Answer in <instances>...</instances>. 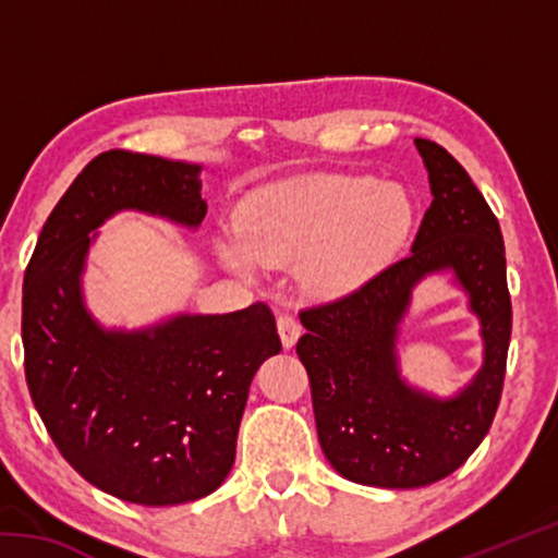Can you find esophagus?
<instances>
[{
    "instance_id": "34e87169",
    "label": "esophagus",
    "mask_w": 558,
    "mask_h": 558,
    "mask_svg": "<svg viewBox=\"0 0 558 558\" xmlns=\"http://www.w3.org/2000/svg\"><path fill=\"white\" fill-rule=\"evenodd\" d=\"M278 332H280V339H282V347L290 349L292 344L298 342V337L302 332L300 319L295 315H290V313L278 315Z\"/></svg>"
}]
</instances>
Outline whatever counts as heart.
Returning <instances> with one entry per match:
<instances>
[{
	"label": "heart",
	"mask_w": 558,
	"mask_h": 558,
	"mask_svg": "<svg viewBox=\"0 0 558 558\" xmlns=\"http://www.w3.org/2000/svg\"><path fill=\"white\" fill-rule=\"evenodd\" d=\"M409 221V199L393 184L362 177L295 179L243 206L239 241H223L221 256L239 270L300 260L307 288L337 292L379 268Z\"/></svg>",
	"instance_id": "1"
}]
</instances>
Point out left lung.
Wrapping results in <instances>:
<instances>
[{
    "label": "left lung",
    "mask_w": 558,
    "mask_h": 558,
    "mask_svg": "<svg viewBox=\"0 0 558 558\" xmlns=\"http://www.w3.org/2000/svg\"><path fill=\"white\" fill-rule=\"evenodd\" d=\"M433 202L411 253L342 298L300 310L298 339L317 438L327 460L359 485L411 489L448 477L487 436L502 399L512 300L497 216L446 147L415 137ZM452 267L484 319L486 364L458 400L409 390L395 372V332L410 288Z\"/></svg>",
    "instance_id": "obj_1"
}]
</instances>
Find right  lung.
<instances>
[{
  "instance_id": "right-lung-1",
  "label": "right lung",
  "mask_w": 558,
  "mask_h": 558,
  "mask_svg": "<svg viewBox=\"0 0 558 558\" xmlns=\"http://www.w3.org/2000/svg\"><path fill=\"white\" fill-rule=\"evenodd\" d=\"M199 167L108 149L46 219L24 272L22 339L32 401L65 462L90 485L147 507L219 487L235 458L251 379L280 337L266 302L102 332L81 302L90 231L120 209L199 226Z\"/></svg>"
}]
</instances>
